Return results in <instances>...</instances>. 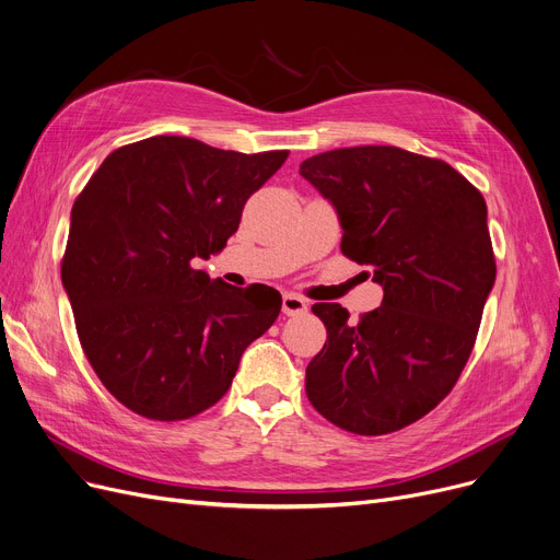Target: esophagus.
<instances>
[{
  "instance_id": "esophagus-1",
  "label": "esophagus",
  "mask_w": 560,
  "mask_h": 560,
  "mask_svg": "<svg viewBox=\"0 0 560 560\" xmlns=\"http://www.w3.org/2000/svg\"><path fill=\"white\" fill-rule=\"evenodd\" d=\"M281 308H283L285 315H302V313H306L308 304L300 295H292V292H285L283 300H281Z\"/></svg>"
}]
</instances>
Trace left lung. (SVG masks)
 <instances>
[{
	"label": "left lung",
	"instance_id": "left-lung-1",
	"mask_svg": "<svg viewBox=\"0 0 560 560\" xmlns=\"http://www.w3.org/2000/svg\"><path fill=\"white\" fill-rule=\"evenodd\" d=\"M300 174L336 209L342 254L384 288L359 322L340 304L313 306L327 342L306 368V395L359 435L413 424L472 354L497 272L486 201L445 161L388 144L317 154Z\"/></svg>",
	"mask_w": 560,
	"mask_h": 560
}]
</instances>
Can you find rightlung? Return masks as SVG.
<instances>
[{"label":"right lung","mask_w":560,"mask_h":560,"mask_svg":"<svg viewBox=\"0 0 560 560\" xmlns=\"http://www.w3.org/2000/svg\"><path fill=\"white\" fill-rule=\"evenodd\" d=\"M285 159L154 136L108 154L77 197L63 288L88 361L133 413L174 422L211 408L272 327L275 288L211 281L195 258L226 247Z\"/></svg>","instance_id":"1"}]
</instances>
